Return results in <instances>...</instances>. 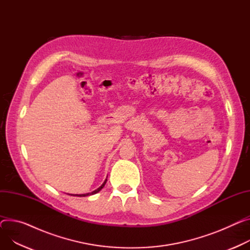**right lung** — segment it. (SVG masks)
<instances>
[{
    "label": "right lung",
    "mask_w": 250,
    "mask_h": 250,
    "mask_svg": "<svg viewBox=\"0 0 250 250\" xmlns=\"http://www.w3.org/2000/svg\"><path fill=\"white\" fill-rule=\"evenodd\" d=\"M106 181H107V179H106V180L103 182V184H102V185H101L99 188H97V189H96V190L92 191L91 193H86V194H71V195H74V196L76 195V196H80V197H85V196H88V195H93V194L98 193V192H99V191H100V190H101V189L104 187V185L106 184Z\"/></svg>",
    "instance_id": "add662e5"
}]
</instances>
